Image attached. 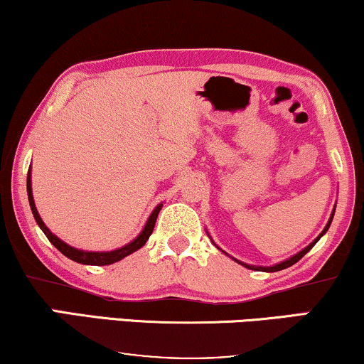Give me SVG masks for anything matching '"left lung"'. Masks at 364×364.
Wrapping results in <instances>:
<instances>
[{"label":"left lung","mask_w":364,"mask_h":364,"mask_svg":"<svg viewBox=\"0 0 364 364\" xmlns=\"http://www.w3.org/2000/svg\"><path fill=\"white\" fill-rule=\"evenodd\" d=\"M331 218H333V213H331ZM331 218H330V222H328V225L325 227V230H323V232L320 233V237H318L315 242H311V243H310V245H308V247L305 248V250H301L300 253H296V255H293L291 258H288V260H285V262L278 263V265H275V267H267V268H263V267H252V265H245V263H242V262H238V263H242V265H243V267L250 268V270H265V272H278V270H283V268H288V267H291V265H293V263H296L298 260H300V258H301V257H305V255H306V253L311 250V248H313V245H315V243H316L318 240H320V238H321V235H323V233H325V232L328 230V228H330Z\"/></svg>","instance_id":"left-lung-1"}]
</instances>
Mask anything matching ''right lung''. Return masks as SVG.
<instances>
[{
	"instance_id": "obj_1",
	"label": "right lung",
	"mask_w": 364,
	"mask_h": 364,
	"mask_svg": "<svg viewBox=\"0 0 364 364\" xmlns=\"http://www.w3.org/2000/svg\"><path fill=\"white\" fill-rule=\"evenodd\" d=\"M28 198H29V207H31V210H33V215H34V218H36L38 225L41 227L44 235L48 237V240L51 242L53 245L63 253V255H66L68 258H71V260L77 262V263H82V265H97V267L111 265V263L122 260L124 257L131 255L132 252L139 250V248L146 245L149 237H151V233L154 230V225H156L157 215H159V212H161V205H159L156 210L151 213V217H149V220L146 223V227H144V230L141 232V235H139L134 242L129 243V245L122 247V248H117V250H112V252H84V250H77V248L69 247L68 243L59 240V238L56 235H53V233L49 232V228L44 225V222L41 220V217H39V213L36 210V205H34V200H33L31 173H29V171H28Z\"/></svg>"
}]
</instances>
